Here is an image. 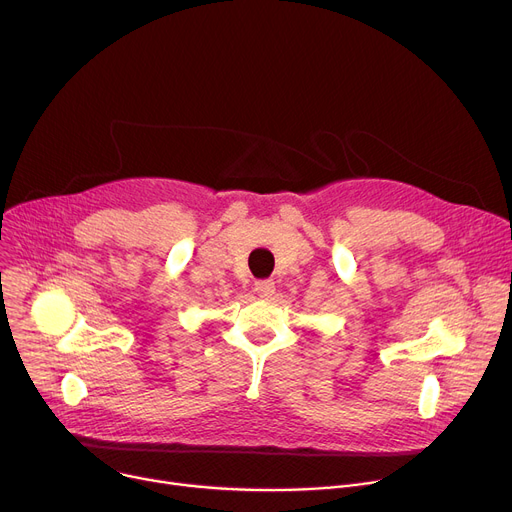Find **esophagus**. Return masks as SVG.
I'll list each match as a JSON object with an SVG mask.
<instances>
[{"label":"esophagus","mask_w":512,"mask_h":512,"mask_svg":"<svg viewBox=\"0 0 512 512\" xmlns=\"http://www.w3.org/2000/svg\"><path fill=\"white\" fill-rule=\"evenodd\" d=\"M274 290H276V286H274V282H271V280H259V282H255V292H257L261 298H271V296H274Z\"/></svg>","instance_id":"34e87169"}]
</instances>
